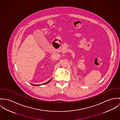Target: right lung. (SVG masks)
<instances>
[{
  "mask_svg": "<svg viewBox=\"0 0 120 120\" xmlns=\"http://www.w3.org/2000/svg\"><path fill=\"white\" fill-rule=\"evenodd\" d=\"M52 79H51L50 80H49L48 81H47V82H46V83H44V84H41V85H45V84H47V83H49V82L52 80ZM30 84H32V85L34 86H40V85H35V84H31V83H30Z\"/></svg>",
  "mask_w": 120,
  "mask_h": 120,
  "instance_id": "add662e5",
  "label": "right lung"
}]
</instances>
